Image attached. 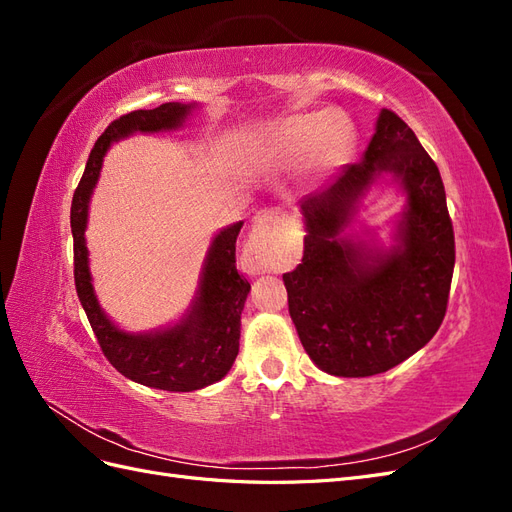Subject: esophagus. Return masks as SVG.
Returning a JSON list of instances; mask_svg holds the SVG:
<instances>
[{"label":"esophagus","mask_w":512,"mask_h":512,"mask_svg":"<svg viewBox=\"0 0 512 512\" xmlns=\"http://www.w3.org/2000/svg\"><path fill=\"white\" fill-rule=\"evenodd\" d=\"M275 220L273 211H260L252 222L250 237L243 245V262L250 273L280 269V256L275 250Z\"/></svg>","instance_id":"34e87169"}]
</instances>
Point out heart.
I'll list each match as a JSON object with an SVG mask.
<instances>
[{"mask_svg": "<svg viewBox=\"0 0 512 512\" xmlns=\"http://www.w3.org/2000/svg\"><path fill=\"white\" fill-rule=\"evenodd\" d=\"M352 141L350 121L339 113H312L288 117L262 130L254 158L262 166H280L307 153L312 168H327L342 158Z\"/></svg>", "mask_w": 512, "mask_h": 512, "instance_id": "1", "label": "heart"}]
</instances>
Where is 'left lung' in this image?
Listing matches in <instances>:
<instances>
[{
    "mask_svg": "<svg viewBox=\"0 0 512 512\" xmlns=\"http://www.w3.org/2000/svg\"><path fill=\"white\" fill-rule=\"evenodd\" d=\"M382 172L395 174L409 194L400 247L391 253L345 237L355 200ZM301 211L303 260L284 284L309 359L327 374L363 378L421 350L446 314L455 232L440 170L408 123L382 108L363 162L346 164Z\"/></svg>",
    "mask_w": 512,
    "mask_h": 512,
    "instance_id": "left-lung-1",
    "label": "left lung"
}]
</instances>
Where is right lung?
I'll use <instances>...</instances> for the list:
<instances>
[{
  "label": "right lung",
  "instance_id": "right-lung-1",
  "mask_svg": "<svg viewBox=\"0 0 512 512\" xmlns=\"http://www.w3.org/2000/svg\"><path fill=\"white\" fill-rule=\"evenodd\" d=\"M192 104L166 102L151 111H132L108 123L89 153L79 188L74 190L70 226L74 237V284L98 344L119 374L162 391L188 393L222 380L239 354L241 312L250 282L237 271V237L243 222L224 228L215 237L192 312L177 327L128 335L119 331L100 309L87 267V205L98 181L102 158L113 141L132 132L179 128Z\"/></svg>",
  "mask_w": 512,
  "mask_h": 512
}]
</instances>
